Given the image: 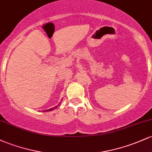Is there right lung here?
<instances>
[{"label": "right lung", "mask_w": 152, "mask_h": 152, "mask_svg": "<svg viewBox=\"0 0 152 152\" xmlns=\"http://www.w3.org/2000/svg\"><path fill=\"white\" fill-rule=\"evenodd\" d=\"M62 102V101H61ZM59 104H61V103H59ZM59 106V104L58 106H54L53 108H51V109H48V110H44V111H52V110H54V109H57V108H58V106Z\"/></svg>", "instance_id": "right-lung-1"}]
</instances>
